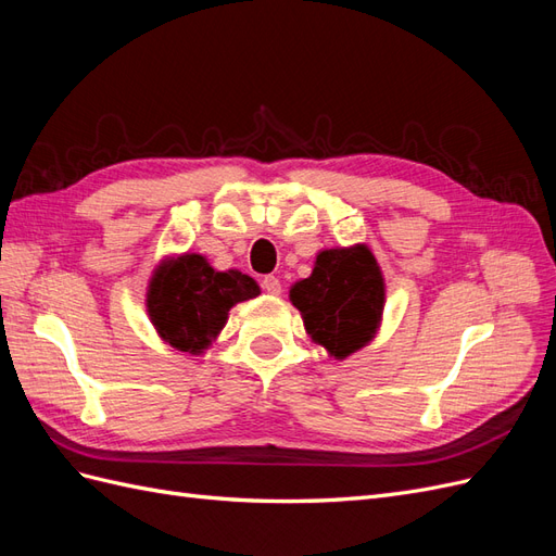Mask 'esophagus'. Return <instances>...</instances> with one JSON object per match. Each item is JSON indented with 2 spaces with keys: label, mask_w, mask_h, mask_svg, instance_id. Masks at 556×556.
<instances>
[{
  "label": "esophagus",
  "mask_w": 556,
  "mask_h": 556,
  "mask_svg": "<svg viewBox=\"0 0 556 556\" xmlns=\"http://www.w3.org/2000/svg\"><path fill=\"white\" fill-rule=\"evenodd\" d=\"M262 290L268 294H280V280L276 276H264L262 278Z\"/></svg>",
  "instance_id": "1"
}]
</instances>
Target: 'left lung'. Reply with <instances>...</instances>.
<instances>
[{
    "label": "left lung",
    "instance_id": "left-lung-1",
    "mask_svg": "<svg viewBox=\"0 0 556 556\" xmlns=\"http://www.w3.org/2000/svg\"><path fill=\"white\" fill-rule=\"evenodd\" d=\"M290 301L311 339L331 357L345 359L380 327L384 280L374 252L366 245L323 250L313 274L292 285Z\"/></svg>",
    "mask_w": 556,
    "mask_h": 556
}]
</instances>
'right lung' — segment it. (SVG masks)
I'll list each match as a JSON object with an SVG mask.
<instances>
[{"instance_id":"1","label":"right lung","mask_w":556,"mask_h":556,"mask_svg":"<svg viewBox=\"0 0 556 556\" xmlns=\"http://www.w3.org/2000/svg\"><path fill=\"white\" fill-rule=\"evenodd\" d=\"M260 294L250 276L215 268L201 255L164 262L148 285V315L162 339L180 352H204L227 323L229 308Z\"/></svg>"}]
</instances>
